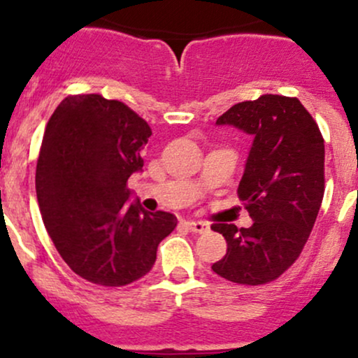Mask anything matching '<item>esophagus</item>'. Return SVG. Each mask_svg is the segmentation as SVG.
Wrapping results in <instances>:
<instances>
[{"mask_svg":"<svg viewBox=\"0 0 358 358\" xmlns=\"http://www.w3.org/2000/svg\"><path fill=\"white\" fill-rule=\"evenodd\" d=\"M183 224H185L192 233H206V231H209V224L203 221H185Z\"/></svg>","mask_w":358,"mask_h":358,"instance_id":"1","label":"esophagus"}]
</instances>
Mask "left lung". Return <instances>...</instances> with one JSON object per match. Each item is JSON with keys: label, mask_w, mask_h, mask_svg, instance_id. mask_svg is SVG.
Listing matches in <instances>:
<instances>
[{"label": "left lung", "mask_w": 358, "mask_h": 358, "mask_svg": "<svg viewBox=\"0 0 358 358\" xmlns=\"http://www.w3.org/2000/svg\"><path fill=\"white\" fill-rule=\"evenodd\" d=\"M253 137L238 195L253 224H214L227 243L212 270L234 284L260 285L299 258L324 195V141L297 98L262 95L219 117Z\"/></svg>", "instance_id": "obj_1"}]
</instances>
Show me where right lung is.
<instances>
[{"label": "right lung", "instance_id": "right-lung-1", "mask_svg": "<svg viewBox=\"0 0 358 358\" xmlns=\"http://www.w3.org/2000/svg\"><path fill=\"white\" fill-rule=\"evenodd\" d=\"M148 122L101 95L68 96L47 122L35 171L45 229L74 273L120 287L144 277L176 227L170 212L129 203L127 180L143 170Z\"/></svg>", "mask_w": 358, "mask_h": 358}]
</instances>
